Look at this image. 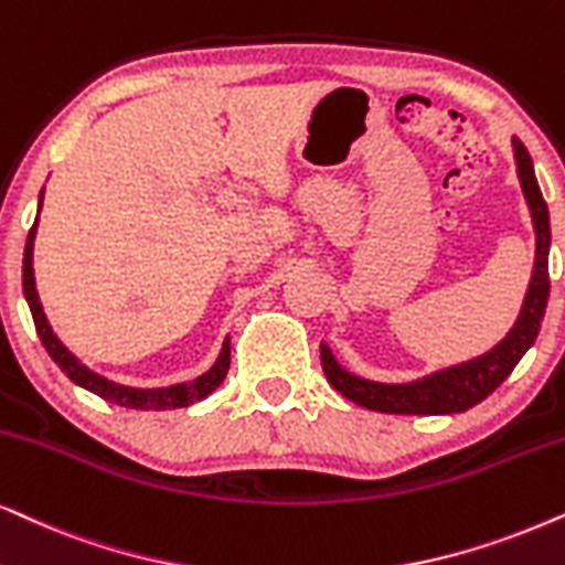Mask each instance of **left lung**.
I'll list each match as a JSON object with an SVG mask.
<instances>
[{
	"label": "left lung",
	"mask_w": 565,
	"mask_h": 565,
	"mask_svg": "<svg viewBox=\"0 0 565 565\" xmlns=\"http://www.w3.org/2000/svg\"><path fill=\"white\" fill-rule=\"evenodd\" d=\"M516 160V175L522 184L526 207L532 212L534 225V269L526 288L522 311L509 329V334L488 353H482L472 361L449 365V369L434 371L428 376L407 381V384H381L363 376H355L337 363L327 342H321V365L324 376L342 397H348L355 405L376 409V413L392 415H451L465 413L495 392V386L503 384V379L514 371V365L522 361V355L537 340L542 317H545L547 296H551V277H547V254H551V215L547 204L542 200V192L534 179V166L522 139H511Z\"/></svg>",
	"instance_id": "8db88e82"
}]
</instances>
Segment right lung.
<instances>
[{
	"label": "right lung",
	"mask_w": 565,
	"mask_h": 565,
	"mask_svg": "<svg viewBox=\"0 0 565 565\" xmlns=\"http://www.w3.org/2000/svg\"><path fill=\"white\" fill-rule=\"evenodd\" d=\"M43 204V192L39 194V212ZM35 228H39V217H35L31 233H28L25 241V254H23V292L28 306H31L33 321H35V332H39L43 348L51 355L58 369L67 373L70 381H75L77 386L83 390L98 394L106 402H114V405L121 407H131V409H168V407H189L194 402H200L217 390L223 384L225 373L231 369V340L225 337L223 350H220L215 365L202 376H196L194 381H184V384H173V386H160V390H137V386H124L116 384V381L100 376L87 369L85 363H79L75 355L70 353L67 348L62 345V340L54 334L51 329L46 313H43L39 290H35V275H33V241H35Z\"/></svg>",
	"instance_id": "obj_1"
}]
</instances>
